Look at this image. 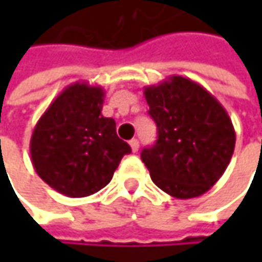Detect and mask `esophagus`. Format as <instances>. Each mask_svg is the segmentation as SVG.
<instances>
[{"mask_svg":"<svg viewBox=\"0 0 262 262\" xmlns=\"http://www.w3.org/2000/svg\"><path fill=\"white\" fill-rule=\"evenodd\" d=\"M129 144H130V148L133 153H135V151H138V148H139V142H138V139H132Z\"/></svg>","mask_w":262,"mask_h":262,"instance_id":"34e87169","label":"esophagus"}]
</instances>
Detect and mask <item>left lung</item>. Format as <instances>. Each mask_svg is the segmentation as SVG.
Instances as JSON below:
<instances>
[{"label": "left lung", "instance_id": "obj_1", "mask_svg": "<svg viewBox=\"0 0 262 262\" xmlns=\"http://www.w3.org/2000/svg\"><path fill=\"white\" fill-rule=\"evenodd\" d=\"M144 95L158 126L156 144L141 153L151 181L176 199L205 194L234 155L235 130L226 109L202 84L182 76L145 86Z\"/></svg>", "mask_w": 262, "mask_h": 262}]
</instances>
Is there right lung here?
Segmentation results:
<instances>
[{
  "instance_id": "right-lung-1",
  "label": "right lung",
  "mask_w": 262,
  "mask_h": 262,
  "mask_svg": "<svg viewBox=\"0 0 262 262\" xmlns=\"http://www.w3.org/2000/svg\"><path fill=\"white\" fill-rule=\"evenodd\" d=\"M104 91L76 81L67 86L34 126L30 156L39 178L68 197L91 195L111 182L130 145L114 118L101 115Z\"/></svg>"
}]
</instances>
